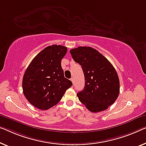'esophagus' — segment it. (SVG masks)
<instances>
[{"label": "esophagus", "instance_id": "obj_1", "mask_svg": "<svg viewBox=\"0 0 146 146\" xmlns=\"http://www.w3.org/2000/svg\"><path fill=\"white\" fill-rule=\"evenodd\" d=\"M70 80H71V82H73V84H74V79H73V78H71Z\"/></svg>", "mask_w": 146, "mask_h": 146}]
</instances>
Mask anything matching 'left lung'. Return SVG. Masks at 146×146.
<instances>
[{
  "label": "left lung",
  "instance_id": "1",
  "mask_svg": "<svg viewBox=\"0 0 146 146\" xmlns=\"http://www.w3.org/2000/svg\"><path fill=\"white\" fill-rule=\"evenodd\" d=\"M73 59L82 67L85 80L83 90L77 93L79 101L91 112L104 111L119 94L120 83L114 67L101 53L92 47L71 49Z\"/></svg>",
  "mask_w": 146,
  "mask_h": 146
}]
</instances>
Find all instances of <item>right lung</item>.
<instances>
[{
    "label": "right lung",
    "instance_id": "right-lung-1",
    "mask_svg": "<svg viewBox=\"0 0 146 146\" xmlns=\"http://www.w3.org/2000/svg\"><path fill=\"white\" fill-rule=\"evenodd\" d=\"M66 46L52 45L39 52L30 63L22 80L23 92L35 107L46 110L59 102L69 88L70 80L64 77L61 62Z\"/></svg>",
    "mask_w": 146,
    "mask_h": 146
}]
</instances>
